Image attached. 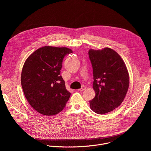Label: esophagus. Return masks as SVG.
Masks as SVG:
<instances>
[{"instance_id":"34e87169","label":"esophagus","mask_w":151,"mask_h":151,"mask_svg":"<svg viewBox=\"0 0 151 151\" xmlns=\"http://www.w3.org/2000/svg\"><path fill=\"white\" fill-rule=\"evenodd\" d=\"M85 88H86V87H85V86H82V87L80 89L78 90V91H83L84 90H85Z\"/></svg>"}]
</instances>
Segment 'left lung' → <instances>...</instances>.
Segmentation results:
<instances>
[{
    "instance_id": "obj_1",
    "label": "left lung",
    "mask_w": 151,
    "mask_h": 151,
    "mask_svg": "<svg viewBox=\"0 0 151 151\" xmlns=\"http://www.w3.org/2000/svg\"><path fill=\"white\" fill-rule=\"evenodd\" d=\"M94 98L90 101L92 111L98 114L112 111L123 101L129 87V75L125 64L114 50L90 49Z\"/></svg>"
}]
</instances>
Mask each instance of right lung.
Listing matches in <instances>:
<instances>
[{
  "mask_svg": "<svg viewBox=\"0 0 151 151\" xmlns=\"http://www.w3.org/2000/svg\"><path fill=\"white\" fill-rule=\"evenodd\" d=\"M72 51L66 47L45 46L32 53L25 61L21 76L24 96L39 113L52 116L61 112L70 93L60 75L62 63Z\"/></svg>",
  "mask_w": 151,
  "mask_h": 151,
  "instance_id": "add662e5",
  "label": "right lung"
}]
</instances>
